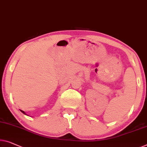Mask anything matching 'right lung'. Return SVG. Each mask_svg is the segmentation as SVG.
<instances>
[{
  "mask_svg": "<svg viewBox=\"0 0 147 147\" xmlns=\"http://www.w3.org/2000/svg\"><path fill=\"white\" fill-rule=\"evenodd\" d=\"M21 111H22V112L23 113H24V114H26V113H25V112H24V111H22V110H21Z\"/></svg>",
  "mask_w": 147,
  "mask_h": 147,
  "instance_id": "1",
  "label": "right lung"
}]
</instances>
